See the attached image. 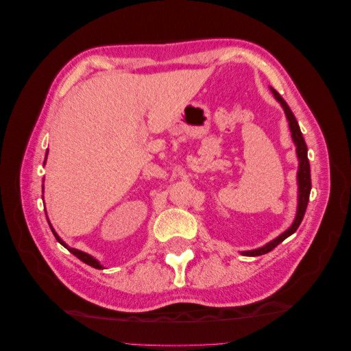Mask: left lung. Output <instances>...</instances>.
Instances as JSON below:
<instances>
[{"instance_id":"left-lung-1","label":"left lung","mask_w":351,"mask_h":351,"mask_svg":"<svg viewBox=\"0 0 351 351\" xmlns=\"http://www.w3.org/2000/svg\"><path fill=\"white\" fill-rule=\"evenodd\" d=\"M271 92L274 93L275 99H277L281 107L285 112L287 120H289V125H290V132H291V137L293 142L295 145V152H297V158H299V171H297V184H299V195H297V214L295 218L293 221V224L289 230H285L282 234H280L277 239H274L272 241L267 243L265 246L254 249V250H246L241 252V254L244 256H259V254H265L271 252L274 247H277L281 241H284L287 237H290L291 234H294L295 230L299 228L300 222L304 217V212L307 208V204H309V195H311V189H312V182H311V165H309V159H307V146L306 142L303 139V134L300 132L299 123H297L294 114L291 112L290 107L287 105V102L281 98V95L275 90L274 88H271Z\"/></svg>"}]
</instances>
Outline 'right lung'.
<instances>
[{"instance_id": "obj_1", "label": "right lung", "mask_w": 351, "mask_h": 351, "mask_svg": "<svg viewBox=\"0 0 351 351\" xmlns=\"http://www.w3.org/2000/svg\"><path fill=\"white\" fill-rule=\"evenodd\" d=\"M47 155H48V151H47ZM51 227V226H49ZM51 230H52V232H54V236H56V239H57V241L60 243V244H62V246H64L66 249H69V252L70 253H73L74 254V256H76V258H79L82 262H84V263H88L89 265V267H92V268H97V269H102L104 267H102V265L97 261V259H95L93 256H90V254H88V253H84V252H82V250H77V249H73V247H69L67 246V244L64 243V241H62L61 239H60V236L57 234V232L54 231V228H52L51 227Z\"/></svg>"}]
</instances>
